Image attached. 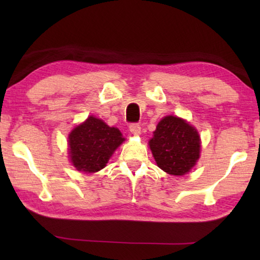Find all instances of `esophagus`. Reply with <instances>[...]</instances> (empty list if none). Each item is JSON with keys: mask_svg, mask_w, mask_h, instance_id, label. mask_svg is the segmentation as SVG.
Instances as JSON below:
<instances>
[{"mask_svg": "<svg viewBox=\"0 0 260 260\" xmlns=\"http://www.w3.org/2000/svg\"><path fill=\"white\" fill-rule=\"evenodd\" d=\"M129 131H131L132 134L140 135L141 134V126L139 124H131L129 125Z\"/></svg>", "mask_w": 260, "mask_h": 260, "instance_id": "esophagus-1", "label": "esophagus"}]
</instances>
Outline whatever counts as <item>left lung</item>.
Segmentation results:
<instances>
[{
  "mask_svg": "<svg viewBox=\"0 0 260 260\" xmlns=\"http://www.w3.org/2000/svg\"><path fill=\"white\" fill-rule=\"evenodd\" d=\"M149 146L158 167L172 175L186 174L200 158L197 131L174 116H167L158 122Z\"/></svg>",
  "mask_w": 260,
  "mask_h": 260,
  "instance_id": "left-lung-1",
  "label": "left lung"
}]
</instances>
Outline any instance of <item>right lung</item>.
<instances>
[{
    "label": "right lung",
    "mask_w": 260,
    "mask_h": 260,
    "mask_svg": "<svg viewBox=\"0 0 260 260\" xmlns=\"http://www.w3.org/2000/svg\"><path fill=\"white\" fill-rule=\"evenodd\" d=\"M120 131L103 120L88 117L69 136L70 157L78 171L94 173L105 167L113 151L124 142Z\"/></svg>",
    "instance_id": "add662e5"
}]
</instances>
